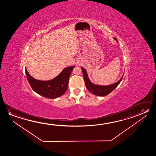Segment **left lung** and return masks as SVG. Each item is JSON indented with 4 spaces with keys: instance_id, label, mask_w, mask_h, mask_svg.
I'll use <instances>...</instances> for the list:
<instances>
[{
    "instance_id": "8db88e82",
    "label": "left lung",
    "mask_w": 156,
    "mask_h": 156,
    "mask_svg": "<svg viewBox=\"0 0 156 156\" xmlns=\"http://www.w3.org/2000/svg\"><path fill=\"white\" fill-rule=\"evenodd\" d=\"M114 39L116 40V41H117L116 38H114ZM81 69L82 72H83V78H84L87 89H88L89 92L92 94H94L97 96H99V97L106 96L108 94L111 93L116 88V87L119 85L124 76V74L122 75V76L121 77L120 80L116 82V83H115L114 84H111L108 86H100V85L93 84V83L90 81L86 69L83 67H81Z\"/></svg>"
}]
</instances>
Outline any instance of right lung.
Returning <instances> with one entry per match:
<instances>
[{"label":"right lung","mask_w":156,"mask_h":156,"mask_svg":"<svg viewBox=\"0 0 156 156\" xmlns=\"http://www.w3.org/2000/svg\"><path fill=\"white\" fill-rule=\"evenodd\" d=\"M75 66L64 68L54 79L41 81L30 75L25 68L27 81L34 92L48 99H56L62 96L67 90L70 76Z\"/></svg>","instance_id":"right-lung-1"}]
</instances>
